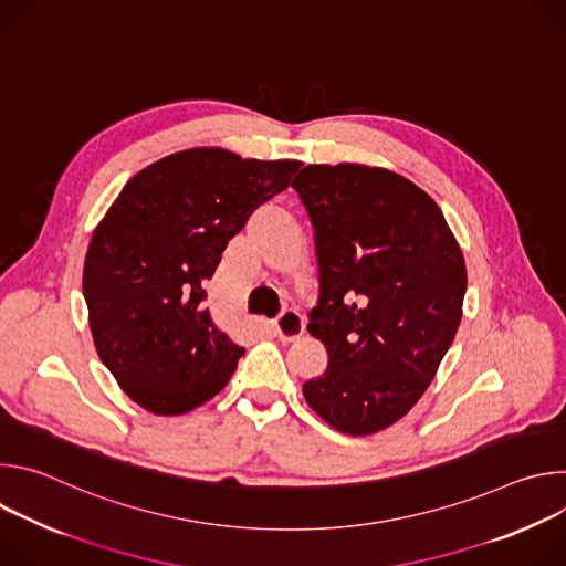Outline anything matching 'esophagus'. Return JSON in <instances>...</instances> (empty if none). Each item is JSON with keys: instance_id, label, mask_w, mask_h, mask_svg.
Returning <instances> with one entry per match:
<instances>
[{"instance_id": "obj_1", "label": "esophagus", "mask_w": 566, "mask_h": 566, "mask_svg": "<svg viewBox=\"0 0 566 566\" xmlns=\"http://www.w3.org/2000/svg\"><path fill=\"white\" fill-rule=\"evenodd\" d=\"M275 334L284 343L297 340L304 334V317L297 311H293V308L282 311L280 317L275 319Z\"/></svg>"}]
</instances>
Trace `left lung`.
Masks as SVG:
<instances>
[{
  "label": "left lung",
  "instance_id": "left-lung-1",
  "mask_svg": "<svg viewBox=\"0 0 566 566\" xmlns=\"http://www.w3.org/2000/svg\"><path fill=\"white\" fill-rule=\"evenodd\" d=\"M291 186L319 264L306 329L329 354L302 394L334 430L367 437L406 417L437 376L463 313V253L434 199L391 170L306 166Z\"/></svg>",
  "mask_w": 566,
  "mask_h": 566
}]
</instances>
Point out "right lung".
Wrapping results in <instances>:
<instances>
[{"label":"right lung","instance_id":"right-lung-1","mask_svg":"<svg viewBox=\"0 0 566 566\" xmlns=\"http://www.w3.org/2000/svg\"><path fill=\"white\" fill-rule=\"evenodd\" d=\"M300 160L223 147L175 151L134 175L96 226L83 293L96 352L143 410L179 417L219 394L244 347L206 308V280Z\"/></svg>","mask_w":566,"mask_h":566}]
</instances>
